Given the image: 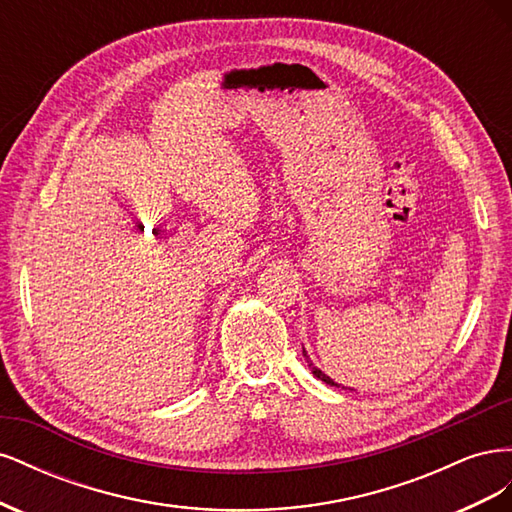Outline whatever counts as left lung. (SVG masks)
<instances>
[{
  "mask_svg": "<svg viewBox=\"0 0 512 512\" xmlns=\"http://www.w3.org/2000/svg\"><path fill=\"white\" fill-rule=\"evenodd\" d=\"M303 356H305V361H307V365H309V369H312V374L318 378V380H322V382H327V384H331V386H339L337 382H333L327 374H324V371L322 369H318L312 361H309V356H307V352H305V348H303ZM342 389H344V386H342Z\"/></svg>",
  "mask_w": 512,
  "mask_h": 512,
  "instance_id": "obj_1",
  "label": "left lung"
}]
</instances>
